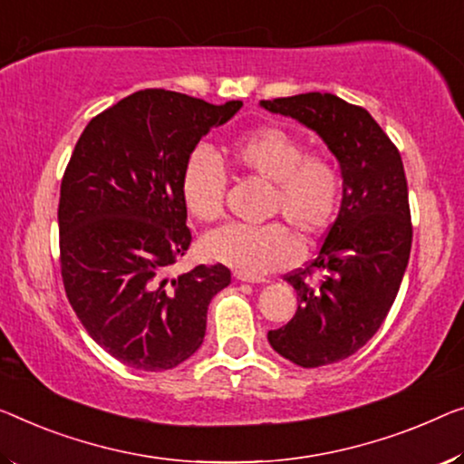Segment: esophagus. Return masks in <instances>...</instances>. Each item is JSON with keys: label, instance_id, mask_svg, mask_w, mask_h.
Segmentation results:
<instances>
[{"label": "esophagus", "instance_id": "1", "mask_svg": "<svg viewBox=\"0 0 464 464\" xmlns=\"http://www.w3.org/2000/svg\"><path fill=\"white\" fill-rule=\"evenodd\" d=\"M235 279L237 281H244V283H266V279H262V276H252V275H246V273H235Z\"/></svg>", "mask_w": 464, "mask_h": 464}]
</instances>
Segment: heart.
<instances>
[{
	"label": "heart",
	"mask_w": 464,
	"mask_h": 464,
	"mask_svg": "<svg viewBox=\"0 0 464 464\" xmlns=\"http://www.w3.org/2000/svg\"><path fill=\"white\" fill-rule=\"evenodd\" d=\"M229 160L246 175L271 183L268 214H281L304 237H319L334 223L343 193L340 166L329 156L308 154L298 135L275 124L260 127L229 145ZM225 191L223 166L208 150H193L181 172L185 208L199 223H214L223 214ZM202 250L206 258L258 276L292 265L300 241L283 223L227 225L206 235Z\"/></svg>",
	"instance_id": "1"
}]
</instances>
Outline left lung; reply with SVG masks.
Masks as SVG:
<instances>
[{"instance_id":"left-lung-1","label":"left lung","mask_w":464,"mask_h":464,"mask_svg":"<svg viewBox=\"0 0 464 464\" xmlns=\"http://www.w3.org/2000/svg\"><path fill=\"white\" fill-rule=\"evenodd\" d=\"M273 114L313 129L337 158L342 206L306 268L285 275L298 294L294 319L268 343L304 369L340 362L377 334L409 265L412 225L402 158L364 108L334 93L262 100ZM322 275L316 286L309 281Z\"/></svg>"}]
</instances>
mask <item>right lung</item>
<instances>
[{
    "label": "right lung",
    "instance_id": "right-lung-1",
    "mask_svg": "<svg viewBox=\"0 0 464 464\" xmlns=\"http://www.w3.org/2000/svg\"><path fill=\"white\" fill-rule=\"evenodd\" d=\"M241 106L143 89L89 121L74 145L58 206L62 281L93 342L133 369L188 361L210 300L231 283L223 265L166 273L191 244L183 164Z\"/></svg>",
    "mask_w": 464,
    "mask_h": 464
}]
</instances>
